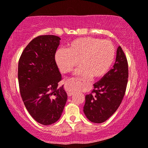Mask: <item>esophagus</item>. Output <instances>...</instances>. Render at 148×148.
I'll use <instances>...</instances> for the list:
<instances>
[{
    "instance_id": "34e87169",
    "label": "esophagus",
    "mask_w": 148,
    "mask_h": 148,
    "mask_svg": "<svg viewBox=\"0 0 148 148\" xmlns=\"http://www.w3.org/2000/svg\"><path fill=\"white\" fill-rule=\"evenodd\" d=\"M67 95H68V96H72L73 95V93L71 92H67Z\"/></svg>"
}]
</instances>
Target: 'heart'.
<instances>
[{
    "label": "heart",
    "instance_id": "heart-1",
    "mask_svg": "<svg viewBox=\"0 0 148 148\" xmlns=\"http://www.w3.org/2000/svg\"><path fill=\"white\" fill-rule=\"evenodd\" d=\"M114 58L112 42L93 37L77 38L69 44L67 49L60 48L55 54L56 62L62 72L71 71L81 63L82 66L76 73L84 77L104 76L110 70Z\"/></svg>",
    "mask_w": 148,
    "mask_h": 148
}]
</instances>
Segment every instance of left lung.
Segmentation results:
<instances>
[{
    "instance_id": "obj_1",
    "label": "left lung",
    "mask_w": 148,
    "mask_h": 148,
    "mask_svg": "<svg viewBox=\"0 0 148 148\" xmlns=\"http://www.w3.org/2000/svg\"><path fill=\"white\" fill-rule=\"evenodd\" d=\"M128 77L127 57L119 46L113 69L95 83L92 93L86 96L84 112L91 122L104 123L116 112L124 98Z\"/></svg>"
}]
</instances>
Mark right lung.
Wrapping results in <instances>:
<instances>
[{
    "mask_svg": "<svg viewBox=\"0 0 148 148\" xmlns=\"http://www.w3.org/2000/svg\"><path fill=\"white\" fill-rule=\"evenodd\" d=\"M60 38L42 35L34 38L25 48L18 64L20 94L28 112L38 123L49 125L61 116L67 100L55 61Z\"/></svg>",
    "mask_w": 148,
    "mask_h": 148,
    "instance_id": "right-lung-1",
    "label": "right lung"
}]
</instances>
